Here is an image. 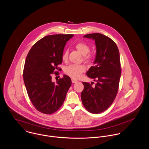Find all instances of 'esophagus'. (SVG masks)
<instances>
[{
  "label": "esophagus",
  "instance_id": "obj_1",
  "mask_svg": "<svg viewBox=\"0 0 149 149\" xmlns=\"http://www.w3.org/2000/svg\"><path fill=\"white\" fill-rule=\"evenodd\" d=\"M72 82L73 83H77V80H76L74 79H72Z\"/></svg>",
  "mask_w": 149,
  "mask_h": 149
}]
</instances>
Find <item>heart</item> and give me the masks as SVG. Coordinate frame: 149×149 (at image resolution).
Returning <instances> with one entry per match:
<instances>
[{
    "label": "heart",
    "instance_id": "1",
    "mask_svg": "<svg viewBox=\"0 0 149 149\" xmlns=\"http://www.w3.org/2000/svg\"><path fill=\"white\" fill-rule=\"evenodd\" d=\"M76 49L84 56V59L86 62H90L92 59V57L87 54L90 52L89 46L85 43H78L76 45ZM68 57V52L65 50L63 54L62 58L64 61H66ZM85 71V67L82 65H70L68 66L65 69V72L70 77L77 79H79L81 73Z\"/></svg>",
    "mask_w": 149,
    "mask_h": 149
}]
</instances>
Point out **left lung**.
<instances>
[{"label": "left lung", "mask_w": 149, "mask_h": 149, "mask_svg": "<svg viewBox=\"0 0 149 149\" xmlns=\"http://www.w3.org/2000/svg\"><path fill=\"white\" fill-rule=\"evenodd\" d=\"M83 37L95 42L94 65L89 69L86 75L96 84L92 86L89 83L83 82L81 100L89 112L99 113L112 104L117 95L121 76L119 52L116 43L102 34H88Z\"/></svg>", "instance_id": "1"}]
</instances>
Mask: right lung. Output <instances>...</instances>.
I'll list each match as a JSON object with an SVG mask.
<instances>
[{
    "instance_id": "right-lung-1",
    "label": "right lung",
    "mask_w": 149,
    "mask_h": 149,
    "mask_svg": "<svg viewBox=\"0 0 149 149\" xmlns=\"http://www.w3.org/2000/svg\"><path fill=\"white\" fill-rule=\"evenodd\" d=\"M73 37V34L46 36L33 46L26 57L23 73L24 85L33 104L43 113L51 114L61 107L72 84L66 74L56 83L52 81V75L62 63L66 43Z\"/></svg>"
}]
</instances>
